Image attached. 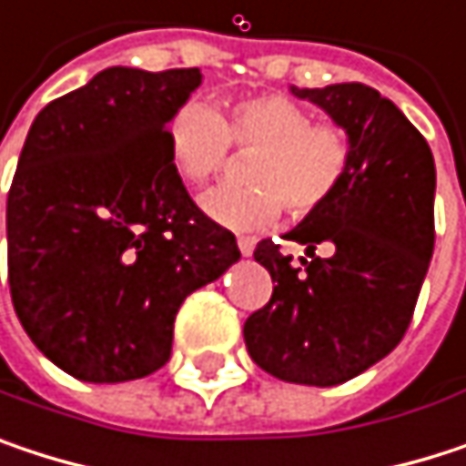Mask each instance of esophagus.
<instances>
[{"instance_id":"obj_1","label":"esophagus","mask_w":466,"mask_h":466,"mask_svg":"<svg viewBox=\"0 0 466 466\" xmlns=\"http://www.w3.org/2000/svg\"><path fill=\"white\" fill-rule=\"evenodd\" d=\"M237 245H239V253L242 256H250L253 248H256V239L253 237H237Z\"/></svg>"}]
</instances>
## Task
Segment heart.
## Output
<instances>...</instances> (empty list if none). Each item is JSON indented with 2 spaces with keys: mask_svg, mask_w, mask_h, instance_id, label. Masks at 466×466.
I'll list each match as a JSON object with an SVG mask.
<instances>
[{
  "mask_svg": "<svg viewBox=\"0 0 466 466\" xmlns=\"http://www.w3.org/2000/svg\"><path fill=\"white\" fill-rule=\"evenodd\" d=\"M232 145L256 150L245 164L250 183L216 186L202 197L210 221L253 232L278 221L283 205L294 218L326 208L345 186L353 167V137L337 121H313V113L283 96H242L216 113L205 102H186L167 127V147L175 172L202 186L216 177Z\"/></svg>",
  "mask_w": 466,
  "mask_h": 466,
  "instance_id": "b5f03b06",
  "label": "heart"
}]
</instances>
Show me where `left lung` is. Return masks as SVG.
<instances>
[{
    "label": "left lung",
    "instance_id": "obj_1",
    "mask_svg": "<svg viewBox=\"0 0 466 466\" xmlns=\"http://www.w3.org/2000/svg\"><path fill=\"white\" fill-rule=\"evenodd\" d=\"M294 94L350 132L353 167L339 194L286 234L308 248L299 267L278 242L256 245L275 289L242 334L264 372L337 386L389 356L413 321L434 250V158L402 110L364 83ZM319 244L332 253L319 257Z\"/></svg>",
    "mask_w": 466,
    "mask_h": 466
}]
</instances>
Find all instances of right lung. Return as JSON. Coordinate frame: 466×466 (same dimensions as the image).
<instances>
[{"instance_id": "obj_1", "label": "right lung", "mask_w": 466, "mask_h": 466, "mask_svg": "<svg viewBox=\"0 0 466 466\" xmlns=\"http://www.w3.org/2000/svg\"><path fill=\"white\" fill-rule=\"evenodd\" d=\"M202 72L110 66L35 118L7 194V280L32 342L77 380L169 361L183 299L239 258L172 167L167 127Z\"/></svg>"}]
</instances>
